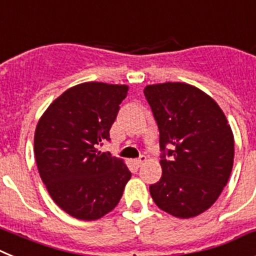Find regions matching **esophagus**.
Here are the masks:
<instances>
[{"mask_svg": "<svg viewBox=\"0 0 256 256\" xmlns=\"http://www.w3.org/2000/svg\"><path fill=\"white\" fill-rule=\"evenodd\" d=\"M146 161V156H140V157H139V158H136V160H134V164L135 165H136V168H139V166H142L144 164V162Z\"/></svg>", "mask_w": 256, "mask_h": 256, "instance_id": "esophagus-1", "label": "esophagus"}]
</instances>
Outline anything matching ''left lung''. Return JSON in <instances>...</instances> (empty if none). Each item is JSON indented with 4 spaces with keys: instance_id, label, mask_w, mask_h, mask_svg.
<instances>
[{
    "instance_id": "1",
    "label": "left lung",
    "mask_w": 256,
    "mask_h": 256,
    "mask_svg": "<svg viewBox=\"0 0 256 256\" xmlns=\"http://www.w3.org/2000/svg\"><path fill=\"white\" fill-rule=\"evenodd\" d=\"M144 95L160 131L162 176L150 186L153 201L176 218L208 210L228 183L234 140L220 106L182 82L150 85Z\"/></svg>"
}]
</instances>
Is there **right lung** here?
<instances>
[{"instance_id":"1","label":"right lung","mask_w":256,"mask_h":256,"mask_svg":"<svg viewBox=\"0 0 256 256\" xmlns=\"http://www.w3.org/2000/svg\"><path fill=\"white\" fill-rule=\"evenodd\" d=\"M125 85L86 82L50 104L34 134L40 176L51 198L66 212L95 220L117 206L131 172L122 160L98 146L126 98Z\"/></svg>"}]
</instances>
